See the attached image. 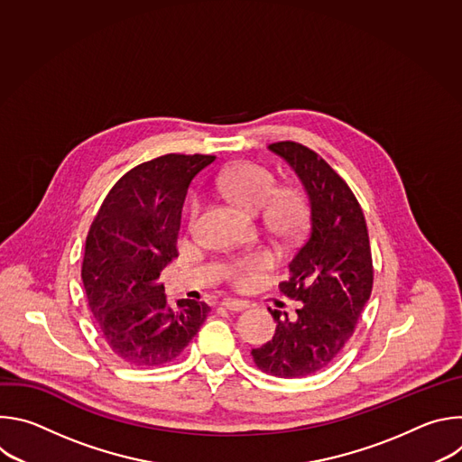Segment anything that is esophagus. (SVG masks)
Returning <instances> with one entry per match:
<instances>
[{
    "label": "esophagus",
    "instance_id": "esophagus-1",
    "mask_svg": "<svg viewBox=\"0 0 462 462\" xmlns=\"http://www.w3.org/2000/svg\"><path fill=\"white\" fill-rule=\"evenodd\" d=\"M221 305H223L225 309H228V310H236V312L245 310V309H248V307H250V305H248V301H243V300H232V298L223 300V301H221Z\"/></svg>",
    "mask_w": 462,
    "mask_h": 462
}]
</instances>
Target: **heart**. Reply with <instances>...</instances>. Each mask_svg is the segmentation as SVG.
Masks as SVG:
<instances>
[{
  "mask_svg": "<svg viewBox=\"0 0 462 462\" xmlns=\"http://www.w3.org/2000/svg\"><path fill=\"white\" fill-rule=\"evenodd\" d=\"M276 175L261 164L239 162L217 179V189L226 201L248 214L263 212L267 230L283 245H294L309 225V201L300 188L278 189ZM201 201L193 197L188 207V225L193 226L201 214ZM276 263L271 250H255L232 259L223 269V276L237 289L252 287L261 273Z\"/></svg>",
  "mask_w": 462,
  "mask_h": 462,
  "instance_id": "heart-1",
  "label": "heart"
}]
</instances>
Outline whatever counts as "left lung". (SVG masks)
Wrapping results in <instances>:
<instances>
[{
    "label": "left lung",
    "mask_w": 462,
    "mask_h": 462,
    "mask_svg": "<svg viewBox=\"0 0 462 462\" xmlns=\"http://www.w3.org/2000/svg\"><path fill=\"white\" fill-rule=\"evenodd\" d=\"M301 180L310 208L309 237L289 263L280 289L300 301L296 316L271 310L273 340L252 349L255 365L280 378H303L327 367L353 337L373 289V259L364 212L347 182L316 152L274 143Z\"/></svg>",
    "instance_id": "8db88e82"
}]
</instances>
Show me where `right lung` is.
Returning a JSON list of instances; mask_svg holds the SVG:
<instances>
[{
    "mask_svg": "<svg viewBox=\"0 0 462 462\" xmlns=\"http://www.w3.org/2000/svg\"><path fill=\"white\" fill-rule=\"evenodd\" d=\"M214 155L168 153L129 170L109 189L86 239L82 282L98 331L131 365L175 360L199 331L205 301L168 303L161 273L177 257L191 179Z\"/></svg>",
    "mask_w": 462,
    "mask_h": 462,
    "instance_id": "add662e5",
    "label": "right lung"
}]
</instances>
